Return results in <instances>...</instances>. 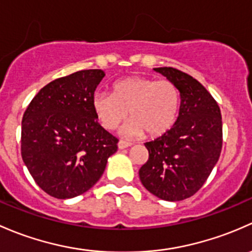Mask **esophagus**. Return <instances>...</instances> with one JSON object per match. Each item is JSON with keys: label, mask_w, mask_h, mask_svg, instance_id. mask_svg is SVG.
I'll list each match as a JSON object with an SVG mask.
<instances>
[{"label": "esophagus", "mask_w": 252, "mask_h": 252, "mask_svg": "<svg viewBox=\"0 0 252 252\" xmlns=\"http://www.w3.org/2000/svg\"><path fill=\"white\" fill-rule=\"evenodd\" d=\"M131 143H129V142H126V141H119V143H118V148L119 149H125V148H128V147H131Z\"/></svg>", "instance_id": "34e87169"}]
</instances>
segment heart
Segmentation results:
<instances>
[{"instance_id": "heart-1", "label": "heart", "mask_w": 252, "mask_h": 252, "mask_svg": "<svg viewBox=\"0 0 252 252\" xmlns=\"http://www.w3.org/2000/svg\"><path fill=\"white\" fill-rule=\"evenodd\" d=\"M92 108L99 124L115 129L127 118L131 120L121 129L124 136L141 137L147 133L157 138L175 125L181 108V93L168 80L131 76L116 81L111 94L95 93Z\"/></svg>"}]
</instances>
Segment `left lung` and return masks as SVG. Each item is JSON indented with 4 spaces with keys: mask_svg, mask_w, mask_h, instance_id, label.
I'll list each match as a JSON object with an SVG mask.
<instances>
[{
    "mask_svg": "<svg viewBox=\"0 0 252 252\" xmlns=\"http://www.w3.org/2000/svg\"><path fill=\"white\" fill-rule=\"evenodd\" d=\"M153 70L177 86L181 108L170 131L144 143L149 158L139 168V178L153 195L181 201L203 187L219 161L221 110L209 91L190 75L167 66Z\"/></svg>",
    "mask_w": 252,
    "mask_h": 252,
    "instance_id": "left-lung-1",
    "label": "left lung"
}]
</instances>
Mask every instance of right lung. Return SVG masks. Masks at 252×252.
Segmentation results:
<instances>
[{"label": "right lung", "mask_w": 252, "mask_h": 252, "mask_svg": "<svg viewBox=\"0 0 252 252\" xmlns=\"http://www.w3.org/2000/svg\"><path fill=\"white\" fill-rule=\"evenodd\" d=\"M105 72L81 70L49 82L33 97L22 121V158L42 190L71 199L102 177L118 138L98 124L94 91Z\"/></svg>", "instance_id": "right-lung-1"}]
</instances>
